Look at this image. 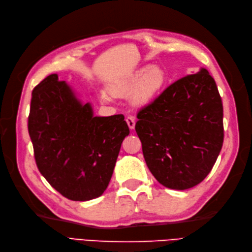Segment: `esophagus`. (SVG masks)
Here are the masks:
<instances>
[{"label":"esophagus","mask_w":252,"mask_h":252,"mask_svg":"<svg viewBox=\"0 0 252 252\" xmlns=\"http://www.w3.org/2000/svg\"><path fill=\"white\" fill-rule=\"evenodd\" d=\"M126 122H127V125L128 127L130 129H134V126H135V121H134V118L131 117V116H128L126 118Z\"/></svg>","instance_id":"34e87169"}]
</instances>
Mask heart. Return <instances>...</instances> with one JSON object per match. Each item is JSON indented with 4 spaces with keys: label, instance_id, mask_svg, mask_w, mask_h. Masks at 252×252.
<instances>
[{
    "label": "heart",
    "instance_id": "heart-1",
    "mask_svg": "<svg viewBox=\"0 0 252 252\" xmlns=\"http://www.w3.org/2000/svg\"><path fill=\"white\" fill-rule=\"evenodd\" d=\"M166 72L162 67L157 65H145L128 74L119 83L110 87L111 93L119 95H127L130 92L132 104L142 106L155 100L166 84ZM101 100L107 102L110 96L105 91L100 93Z\"/></svg>",
    "mask_w": 252,
    "mask_h": 252
}]
</instances>
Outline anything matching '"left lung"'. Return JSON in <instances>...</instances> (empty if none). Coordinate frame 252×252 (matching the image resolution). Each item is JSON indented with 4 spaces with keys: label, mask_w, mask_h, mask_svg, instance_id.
I'll return each instance as SVG.
<instances>
[{
    "label": "left lung",
    "mask_w": 252,
    "mask_h": 252,
    "mask_svg": "<svg viewBox=\"0 0 252 252\" xmlns=\"http://www.w3.org/2000/svg\"><path fill=\"white\" fill-rule=\"evenodd\" d=\"M145 162L163 186L185 190L207 177L223 146V104L208 70L174 82L138 113Z\"/></svg>",
    "instance_id": "8db88e82"
}]
</instances>
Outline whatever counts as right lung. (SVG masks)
<instances>
[{
	"mask_svg": "<svg viewBox=\"0 0 252 252\" xmlns=\"http://www.w3.org/2000/svg\"><path fill=\"white\" fill-rule=\"evenodd\" d=\"M28 132L43 177L71 201H89L107 188L129 128L123 114L94 117L53 73L32 91Z\"/></svg>",
	"mask_w": 252,
	"mask_h": 252,
	"instance_id": "add662e5",
	"label": "right lung"
}]
</instances>
